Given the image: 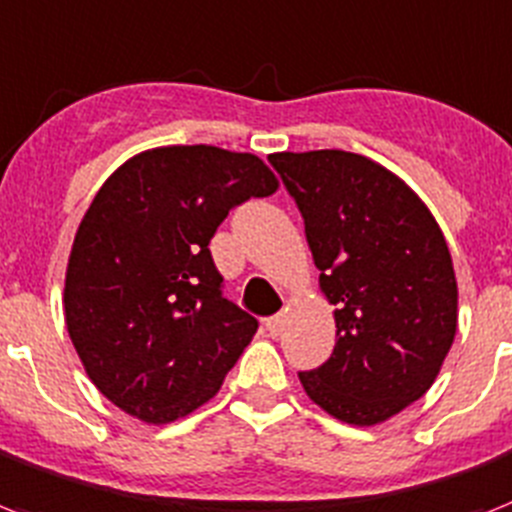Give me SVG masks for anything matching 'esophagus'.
<instances>
[{"label": "esophagus", "mask_w": 512, "mask_h": 512, "mask_svg": "<svg viewBox=\"0 0 512 512\" xmlns=\"http://www.w3.org/2000/svg\"><path fill=\"white\" fill-rule=\"evenodd\" d=\"M282 327H285V312L275 314V317H269V320H267L269 335H280Z\"/></svg>", "instance_id": "1"}]
</instances>
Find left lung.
Listing matches in <instances>:
<instances>
[{
	"mask_svg": "<svg viewBox=\"0 0 512 512\" xmlns=\"http://www.w3.org/2000/svg\"><path fill=\"white\" fill-rule=\"evenodd\" d=\"M304 216L335 349L298 372L306 396L349 425H378L433 386L457 333L447 240L394 171L346 150L269 155Z\"/></svg>",
	"mask_w": 512,
	"mask_h": 512,
	"instance_id": "1",
	"label": "left lung"
}]
</instances>
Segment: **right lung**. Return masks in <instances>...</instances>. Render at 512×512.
Listing matches in <instances>:
<instances>
[{"mask_svg": "<svg viewBox=\"0 0 512 512\" xmlns=\"http://www.w3.org/2000/svg\"><path fill=\"white\" fill-rule=\"evenodd\" d=\"M277 187L261 158L214 145L153 147L105 179L73 237L63 306L118 410L171 423L222 388L259 322L222 296L208 243L232 208Z\"/></svg>", "mask_w": 512, "mask_h": 512, "instance_id": "add662e5", "label": "right lung"}]
</instances>
